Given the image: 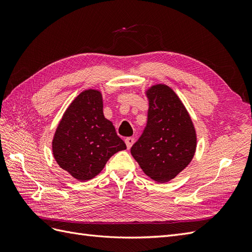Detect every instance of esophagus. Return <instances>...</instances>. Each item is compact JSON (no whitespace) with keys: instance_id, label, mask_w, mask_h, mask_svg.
I'll use <instances>...</instances> for the list:
<instances>
[{"instance_id":"1","label":"esophagus","mask_w":252,"mask_h":252,"mask_svg":"<svg viewBox=\"0 0 252 252\" xmlns=\"http://www.w3.org/2000/svg\"><path fill=\"white\" fill-rule=\"evenodd\" d=\"M125 143H126L127 148L130 149L131 146L133 145V143H134V139H133V138H126V139H125Z\"/></svg>"}]
</instances>
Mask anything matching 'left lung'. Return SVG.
<instances>
[{
	"label": "left lung",
	"mask_w": 252,
	"mask_h": 252,
	"mask_svg": "<svg viewBox=\"0 0 252 252\" xmlns=\"http://www.w3.org/2000/svg\"><path fill=\"white\" fill-rule=\"evenodd\" d=\"M148 120L141 138L130 149L142 170L158 183L174 179L191 162L196 133L184 104L164 84L146 90Z\"/></svg>",
	"instance_id": "left-lung-1"
}]
</instances>
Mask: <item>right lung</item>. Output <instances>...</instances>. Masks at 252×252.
Here are the masks:
<instances>
[{
    "label": "right lung",
    "instance_id": "add662e5",
    "mask_svg": "<svg viewBox=\"0 0 252 252\" xmlns=\"http://www.w3.org/2000/svg\"><path fill=\"white\" fill-rule=\"evenodd\" d=\"M125 149L104 117L103 96L95 89L84 90L68 106L52 140L57 163L79 181L94 178L114 154Z\"/></svg>",
    "mask_w": 252,
    "mask_h": 252
}]
</instances>
